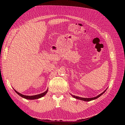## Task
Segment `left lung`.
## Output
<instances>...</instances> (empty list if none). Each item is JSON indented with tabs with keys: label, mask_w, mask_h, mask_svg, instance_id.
<instances>
[{
	"label": "left lung",
	"mask_w": 125,
	"mask_h": 125,
	"mask_svg": "<svg viewBox=\"0 0 125 125\" xmlns=\"http://www.w3.org/2000/svg\"><path fill=\"white\" fill-rule=\"evenodd\" d=\"M106 90H105L102 93H101V94H99L98 95H97V96L94 97H92V98H83V97H80L77 96L73 95H72V96L74 98H75L78 99H80V100H83V101H91V100H94V99L97 98L98 97H100L101 95H102L106 92Z\"/></svg>",
	"instance_id": "obj_1"
}]
</instances>
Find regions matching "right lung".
<instances>
[{
	"mask_svg": "<svg viewBox=\"0 0 125 125\" xmlns=\"http://www.w3.org/2000/svg\"><path fill=\"white\" fill-rule=\"evenodd\" d=\"M15 92L18 94L20 96L25 98V99H30V100H31V99H38V98H40L41 97H42V96H44L47 93V91H48V89L44 93L41 94H37V95H32V96H28V95H23V94H21L20 93H19L18 92H17L16 91H15L14 90Z\"/></svg>",
	"mask_w": 125,
	"mask_h": 125,
	"instance_id": "obj_1",
	"label": "right lung"
}]
</instances>
